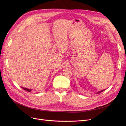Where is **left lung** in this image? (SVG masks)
Listing matches in <instances>:
<instances>
[{
    "label": "left lung",
    "instance_id": "8db88e82",
    "mask_svg": "<svg viewBox=\"0 0 126 126\" xmlns=\"http://www.w3.org/2000/svg\"><path fill=\"white\" fill-rule=\"evenodd\" d=\"M104 90H101V91H100L97 92V94H100V93H101V92H102L104 91Z\"/></svg>",
    "mask_w": 126,
    "mask_h": 126
}]
</instances>
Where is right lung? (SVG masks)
<instances>
[{
  "label": "right lung",
  "mask_w": 126,
  "mask_h": 126,
  "mask_svg": "<svg viewBox=\"0 0 126 126\" xmlns=\"http://www.w3.org/2000/svg\"><path fill=\"white\" fill-rule=\"evenodd\" d=\"M22 88H23L24 90H26V91H28V92H31V89H28V88H25L24 87H21Z\"/></svg>",
  "instance_id": "add662e5"
}]
</instances>
